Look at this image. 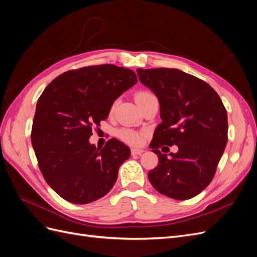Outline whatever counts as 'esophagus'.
<instances>
[{
	"mask_svg": "<svg viewBox=\"0 0 257 257\" xmlns=\"http://www.w3.org/2000/svg\"><path fill=\"white\" fill-rule=\"evenodd\" d=\"M144 152L143 149H136V148H133V149L131 150L132 155H141Z\"/></svg>",
	"mask_w": 257,
	"mask_h": 257,
	"instance_id": "esophagus-1",
	"label": "esophagus"
}]
</instances>
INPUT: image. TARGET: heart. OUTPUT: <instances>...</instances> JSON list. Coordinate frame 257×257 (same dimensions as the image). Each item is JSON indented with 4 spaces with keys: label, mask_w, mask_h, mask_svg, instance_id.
<instances>
[{
    "label": "heart",
    "mask_w": 257,
    "mask_h": 257,
    "mask_svg": "<svg viewBox=\"0 0 257 257\" xmlns=\"http://www.w3.org/2000/svg\"><path fill=\"white\" fill-rule=\"evenodd\" d=\"M153 97H155V95L152 92L148 91V90L138 91L135 94V100L139 107H142L146 102H148V100L153 98ZM113 106H114V104H113ZM116 136H118V138H120L122 142L126 143L128 145L138 146L143 143L145 134L143 133V132H137V131L128 130V128H121L118 131Z\"/></svg>",
    "instance_id": "b5f03b06"
}]
</instances>
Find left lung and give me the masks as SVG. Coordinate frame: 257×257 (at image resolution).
<instances>
[{
	"instance_id": "8db88e82",
	"label": "left lung",
	"mask_w": 257,
	"mask_h": 257,
	"mask_svg": "<svg viewBox=\"0 0 257 257\" xmlns=\"http://www.w3.org/2000/svg\"><path fill=\"white\" fill-rule=\"evenodd\" d=\"M137 74L158 96L161 108L162 123L150 144L159 164L148 178L163 195L193 198L215 175L228 138L227 111L211 85L195 76L164 67L138 68ZM174 144L179 150L169 158L158 150Z\"/></svg>"
}]
</instances>
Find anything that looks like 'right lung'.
<instances>
[{"label": "right lung", "mask_w": 257, "mask_h": 257, "mask_svg": "<svg viewBox=\"0 0 257 257\" xmlns=\"http://www.w3.org/2000/svg\"><path fill=\"white\" fill-rule=\"evenodd\" d=\"M137 82L113 64L71 69L53 79L37 100L31 142L43 177L73 204H89L109 192L130 148L111 138L102 149L89 144L114 100Z\"/></svg>", "instance_id": "right-lung-1"}]
</instances>
